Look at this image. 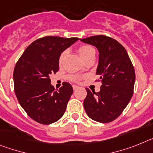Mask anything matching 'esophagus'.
<instances>
[{"label": "esophagus", "mask_w": 153, "mask_h": 153, "mask_svg": "<svg viewBox=\"0 0 153 153\" xmlns=\"http://www.w3.org/2000/svg\"><path fill=\"white\" fill-rule=\"evenodd\" d=\"M72 88H73V90H74V91H76V90L78 88V87L77 85H72Z\"/></svg>", "instance_id": "obj_1"}]
</instances>
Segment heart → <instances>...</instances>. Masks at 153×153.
<instances>
[{
    "label": "heart",
    "instance_id": "b5f03b06",
    "mask_svg": "<svg viewBox=\"0 0 153 153\" xmlns=\"http://www.w3.org/2000/svg\"><path fill=\"white\" fill-rule=\"evenodd\" d=\"M78 52L79 54V55L81 56V58L83 59V60H85L88 57H89L91 54H95V50L93 49L92 47H91L90 45H81L78 48ZM66 54V51H64L62 54H60L59 56V59H58V62L60 65H62V62L64 61V58L65 57ZM68 79L71 82H78L79 81L82 79V77L79 76V75H71L68 76Z\"/></svg>",
    "mask_w": 153,
    "mask_h": 153
}]
</instances>
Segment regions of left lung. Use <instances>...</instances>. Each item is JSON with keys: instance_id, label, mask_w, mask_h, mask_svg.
<instances>
[{"instance_id": "1", "label": "left lung", "mask_w": 153, "mask_h": 153, "mask_svg": "<svg viewBox=\"0 0 153 153\" xmlns=\"http://www.w3.org/2000/svg\"><path fill=\"white\" fill-rule=\"evenodd\" d=\"M81 41L94 45L99 51L96 75L102 82L99 92L86 88V113L102 123L112 122L122 114L133 95L135 73L128 54L119 42L105 35H95Z\"/></svg>"}]
</instances>
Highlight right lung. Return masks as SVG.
I'll return each instance as SVG.
<instances>
[{"instance_id":"right-lung-1","label":"right lung","mask_w":153,"mask_h":153,"mask_svg":"<svg viewBox=\"0 0 153 153\" xmlns=\"http://www.w3.org/2000/svg\"><path fill=\"white\" fill-rule=\"evenodd\" d=\"M79 39L46 36L33 42L14 67V86L21 107L33 120L43 125L54 123L63 116L73 93L64 82L58 90L51 85L50 75L59 70V56Z\"/></svg>"}]
</instances>
